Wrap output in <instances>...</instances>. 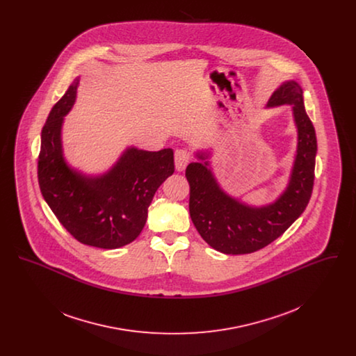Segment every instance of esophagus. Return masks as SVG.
Masks as SVG:
<instances>
[{
    "instance_id": "34e87169",
    "label": "esophagus",
    "mask_w": 356,
    "mask_h": 356,
    "mask_svg": "<svg viewBox=\"0 0 356 356\" xmlns=\"http://www.w3.org/2000/svg\"><path fill=\"white\" fill-rule=\"evenodd\" d=\"M189 163V154L186 149H177L175 152V167L179 172L186 170V165Z\"/></svg>"
}]
</instances>
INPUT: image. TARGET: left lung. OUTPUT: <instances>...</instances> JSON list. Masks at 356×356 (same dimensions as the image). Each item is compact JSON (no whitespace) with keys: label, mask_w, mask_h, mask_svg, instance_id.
Here are the masks:
<instances>
[{"label":"left lung","mask_w":356,"mask_h":356,"mask_svg":"<svg viewBox=\"0 0 356 356\" xmlns=\"http://www.w3.org/2000/svg\"><path fill=\"white\" fill-rule=\"evenodd\" d=\"M291 105L298 131V145L287 188L273 203L254 207L222 191L211 170L208 152L186 167L189 213L200 236L216 251L227 254H251L282 236L309 202L318 151L315 128L305 112L303 89L293 80L280 85L267 108Z\"/></svg>","instance_id":"left-lung-1"}]
</instances>
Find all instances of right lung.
Returning a JSON list of instances; mask_svg holds the SVG:
<instances>
[{"label": "right lung", "mask_w": 356, "mask_h": 356, "mask_svg": "<svg viewBox=\"0 0 356 356\" xmlns=\"http://www.w3.org/2000/svg\"><path fill=\"white\" fill-rule=\"evenodd\" d=\"M80 77L51 108L41 132L38 184L64 228L80 243L115 250L132 243L145 225L157 188L175 172L170 148L148 152L127 148L111 170L85 175L64 157V118L76 102Z\"/></svg>", "instance_id": "add662e5"}]
</instances>
